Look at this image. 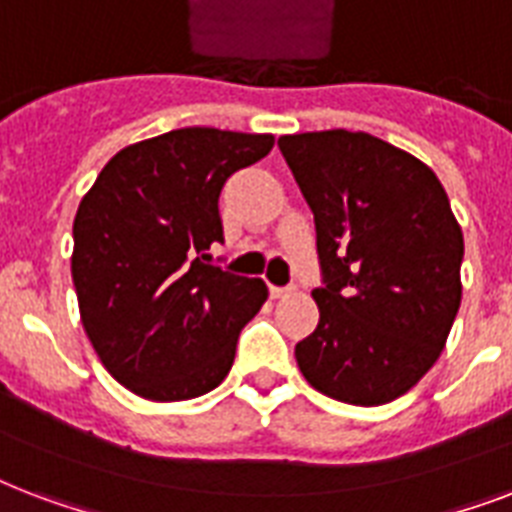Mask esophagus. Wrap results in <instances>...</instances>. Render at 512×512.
Returning <instances> with one entry per match:
<instances>
[{
    "label": "esophagus",
    "mask_w": 512,
    "mask_h": 512,
    "mask_svg": "<svg viewBox=\"0 0 512 512\" xmlns=\"http://www.w3.org/2000/svg\"><path fill=\"white\" fill-rule=\"evenodd\" d=\"M293 285H269V296L272 299H285V296H291Z\"/></svg>",
    "instance_id": "1"
}]
</instances>
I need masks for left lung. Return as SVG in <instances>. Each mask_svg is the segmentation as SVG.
<instances>
[{"label": "left lung", "instance_id": "1", "mask_svg": "<svg viewBox=\"0 0 512 512\" xmlns=\"http://www.w3.org/2000/svg\"><path fill=\"white\" fill-rule=\"evenodd\" d=\"M277 146L318 235L320 323L296 363L328 398L390 403L433 368L462 299L465 243L446 189L368 133H296Z\"/></svg>", "mask_w": 512, "mask_h": 512}]
</instances>
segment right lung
Returning a JSON list of instances; mask_svg holds the SVG:
<instances>
[{"mask_svg": "<svg viewBox=\"0 0 512 512\" xmlns=\"http://www.w3.org/2000/svg\"><path fill=\"white\" fill-rule=\"evenodd\" d=\"M275 138L181 128L122 149L74 219L71 277L98 358L130 392L189 400L224 382L237 336L267 301L259 277L211 264L227 178Z\"/></svg>", "mask_w": 512, "mask_h": 512, "instance_id": "right-lung-1", "label": "right lung"}]
</instances>
